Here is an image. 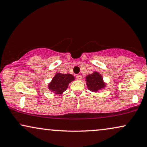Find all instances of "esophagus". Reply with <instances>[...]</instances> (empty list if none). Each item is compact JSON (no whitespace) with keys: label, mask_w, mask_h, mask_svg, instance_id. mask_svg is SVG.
Returning a JSON list of instances; mask_svg holds the SVG:
<instances>
[{"label":"esophagus","mask_w":147,"mask_h":147,"mask_svg":"<svg viewBox=\"0 0 147 147\" xmlns=\"http://www.w3.org/2000/svg\"><path fill=\"white\" fill-rule=\"evenodd\" d=\"M82 76H80V75H77L76 76V79L77 80H82Z\"/></svg>","instance_id":"1"}]
</instances>
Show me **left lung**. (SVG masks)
<instances>
[{
	"mask_svg": "<svg viewBox=\"0 0 147 147\" xmlns=\"http://www.w3.org/2000/svg\"><path fill=\"white\" fill-rule=\"evenodd\" d=\"M86 84L88 89L91 91L99 92L106 86V84L103 82V78L98 72L95 71L86 77Z\"/></svg>",
	"mask_w": 147,
	"mask_h": 147,
	"instance_id": "left-lung-1",
	"label": "left lung"
}]
</instances>
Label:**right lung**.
I'll list each match as a JSON object with an SVG mask.
<instances>
[{"instance_id":"add662e5","label":"right lung","mask_w":147,"mask_h":147,"mask_svg":"<svg viewBox=\"0 0 147 147\" xmlns=\"http://www.w3.org/2000/svg\"><path fill=\"white\" fill-rule=\"evenodd\" d=\"M75 78L69 74H57L48 84V88L55 94H62Z\"/></svg>"}]
</instances>
